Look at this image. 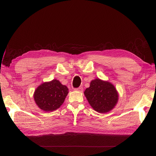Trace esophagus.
Masks as SVG:
<instances>
[{
  "mask_svg": "<svg viewBox=\"0 0 156 156\" xmlns=\"http://www.w3.org/2000/svg\"><path fill=\"white\" fill-rule=\"evenodd\" d=\"M74 90H76V91H78V92H83V87H78V88L75 89Z\"/></svg>",
  "mask_w": 156,
  "mask_h": 156,
  "instance_id": "34e87169",
  "label": "esophagus"
}]
</instances>
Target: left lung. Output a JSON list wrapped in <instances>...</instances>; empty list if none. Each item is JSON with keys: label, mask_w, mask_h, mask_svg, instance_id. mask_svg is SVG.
<instances>
[{"label": "left lung", "mask_w": 156, "mask_h": 156, "mask_svg": "<svg viewBox=\"0 0 156 156\" xmlns=\"http://www.w3.org/2000/svg\"><path fill=\"white\" fill-rule=\"evenodd\" d=\"M84 94L90 106L100 113L111 111L116 106L119 96L116 89L111 83L99 78L92 80Z\"/></svg>", "instance_id": "1"}]
</instances>
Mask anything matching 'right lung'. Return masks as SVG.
Returning <instances> with one entry per match:
<instances>
[{
	"mask_svg": "<svg viewBox=\"0 0 156 156\" xmlns=\"http://www.w3.org/2000/svg\"><path fill=\"white\" fill-rule=\"evenodd\" d=\"M67 86L58 80H53L39 85L34 91V100L38 107L45 112H51L58 108L68 94Z\"/></svg>",
	"mask_w": 156,
	"mask_h": 156,
	"instance_id": "1",
	"label": "right lung"
}]
</instances>
